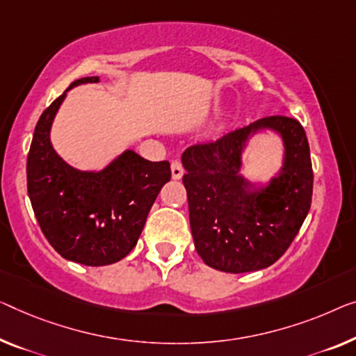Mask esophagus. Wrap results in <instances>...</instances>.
<instances>
[{"label": "esophagus", "instance_id": "34e87169", "mask_svg": "<svg viewBox=\"0 0 356 356\" xmlns=\"http://www.w3.org/2000/svg\"><path fill=\"white\" fill-rule=\"evenodd\" d=\"M184 172H185V169H184V166H182V163H180L179 160H174V161L171 163V174H172V179L179 180L180 177L184 176Z\"/></svg>", "mask_w": 356, "mask_h": 356}]
</instances>
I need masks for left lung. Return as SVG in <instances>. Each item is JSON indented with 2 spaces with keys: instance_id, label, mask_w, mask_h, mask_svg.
I'll return each mask as SVG.
<instances>
[{
  "instance_id": "left-lung-1",
  "label": "left lung",
  "mask_w": 356,
  "mask_h": 356,
  "mask_svg": "<svg viewBox=\"0 0 356 356\" xmlns=\"http://www.w3.org/2000/svg\"><path fill=\"white\" fill-rule=\"evenodd\" d=\"M261 129L282 136L285 161L278 178L256 189L239 176V168L247 139ZM182 164L195 248L206 265L245 273L283 256L309 214L314 192L309 140L299 121L265 116L214 142L188 147Z\"/></svg>"
}]
</instances>
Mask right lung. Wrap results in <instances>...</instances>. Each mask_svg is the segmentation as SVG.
Returning a JSON list of instances; mask_svg holds the SVG:
<instances>
[{
    "label": "right lung",
    "instance_id": "obj_1",
    "mask_svg": "<svg viewBox=\"0 0 356 356\" xmlns=\"http://www.w3.org/2000/svg\"><path fill=\"white\" fill-rule=\"evenodd\" d=\"M97 81L99 76L81 78L70 88ZM67 91L36 123L26 158V188L42 235L62 257L91 267L110 265L136 246L158 193L171 179V166L132 150L99 172L68 166L49 139Z\"/></svg>",
    "mask_w": 356,
    "mask_h": 356
}]
</instances>
